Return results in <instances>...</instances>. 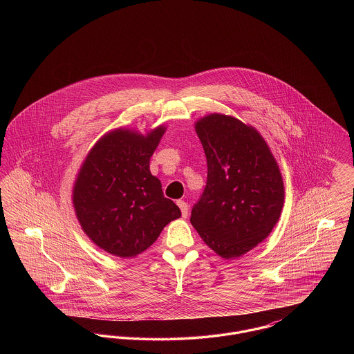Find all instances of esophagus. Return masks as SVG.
I'll list each match as a JSON object with an SVG mask.
<instances>
[{"instance_id": "34e87169", "label": "esophagus", "mask_w": 354, "mask_h": 354, "mask_svg": "<svg viewBox=\"0 0 354 354\" xmlns=\"http://www.w3.org/2000/svg\"><path fill=\"white\" fill-rule=\"evenodd\" d=\"M176 204H178V207L180 208V211H182V216L187 218V216H188V204H187L185 201H178Z\"/></svg>"}]
</instances>
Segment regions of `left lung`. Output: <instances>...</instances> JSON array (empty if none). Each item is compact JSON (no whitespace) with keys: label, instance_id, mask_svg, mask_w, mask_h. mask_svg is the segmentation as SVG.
Listing matches in <instances>:
<instances>
[{"label":"left lung","instance_id":"left-lung-1","mask_svg":"<svg viewBox=\"0 0 354 354\" xmlns=\"http://www.w3.org/2000/svg\"><path fill=\"white\" fill-rule=\"evenodd\" d=\"M207 158V185L191 212L203 241L237 259L274 228L284 205L279 165L261 134L240 119L208 114L195 122Z\"/></svg>","mask_w":354,"mask_h":354}]
</instances>
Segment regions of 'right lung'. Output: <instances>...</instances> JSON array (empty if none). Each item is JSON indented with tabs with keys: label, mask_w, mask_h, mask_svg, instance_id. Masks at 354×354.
Listing matches in <instances>:
<instances>
[{
	"label": "right lung",
	"mask_w": 354,
	"mask_h": 354,
	"mask_svg": "<svg viewBox=\"0 0 354 354\" xmlns=\"http://www.w3.org/2000/svg\"><path fill=\"white\" fill-rule=\"evenodd\" d=\"M118 127L101 136L77 174L71 201L87 237L104 252L131 259L152 245L179 207L165 198L150 158L166 133Z\"/></svg>",
	"instance_id": "right-lung-1"
}]
</instances>
